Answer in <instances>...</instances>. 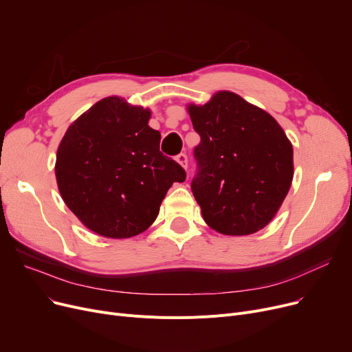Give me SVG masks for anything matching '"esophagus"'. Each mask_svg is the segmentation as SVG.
Here are the masks:
<instances>
[{
  "label": "esophagus",
  "mask_w": 352,
  "mask_h": 352,
  "mask_svg": "<svg viewBox=\"0 0 352 352\" xmlns=\"http://www.w3.org/2000/svg\"><path fill=\"white\" fill-rule=\"evenodd\" d=\"M175 161L182 166V168H187V166H188V158H187V155L184 154V153L178 154V155L175 157Z\"/></svg>",
  "instance_id": "esophagus-1"
}]
</instances>
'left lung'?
Wrapping results in <instances>:
<instances>
[{"instance_id": "obj_1", "label": "left lung", "mask_w": 352, "mask_h": 352, "mask_svg": "<svg viewBox=\"0 0 352 352\" xmlns=\"http://www.w3.org/2000/svg\"><path fill=\"white\" fill-rule=\"evenodd\" d=\"M201 141L192 194L208 227L224 235H250L271 223L294 177V151L267 111L231 91L204 105H187Z\"/></svg>"}]
</instances>
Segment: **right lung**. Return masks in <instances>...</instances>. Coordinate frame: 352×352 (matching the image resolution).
<instances>
[{
    "instance_id": "add662e5",
    "label": "right lung",
    "mask_w": 352,
    "mask_h": 352,
    "mask_svg": "<svg viewBox=\"0 0 352 352\" xmlns=\"http://www.w3.org/2000/svg\"><path fill=\"white\" fill-rule=\"evenodd\" d=\"M151 111L107 97L74 121L63 137L55 177L67 207L91 231L129 238L150 227L174 182L186 171L160 151Z\"/></svg>"
}]
</instances>
